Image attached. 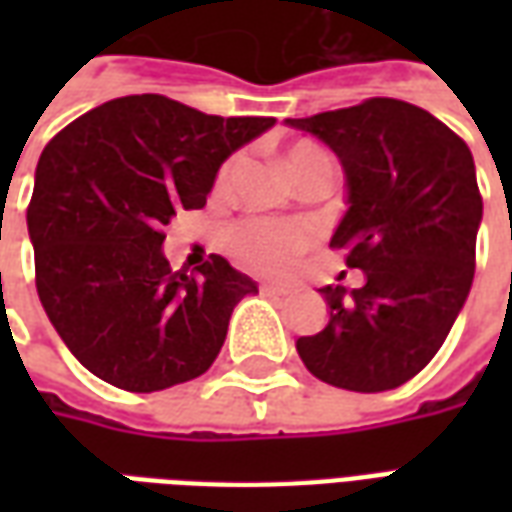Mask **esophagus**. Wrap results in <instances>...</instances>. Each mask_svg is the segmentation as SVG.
<instances>
[{"instance_id": "obj_1", "label": "esophagus", "mask_w": 512, "mask_h": 512, "mask_svg": "<svg viewBox=\"0 0 512 512\" xmlns=\"http://www.w3.org/2000/svg\"><path fill=\"white\" fill-rule=\"evenodd\" d=\"M260 290H263V293H271V296H285V293H290V285H282V282H263Z\"/></svg>"}]
</instances>
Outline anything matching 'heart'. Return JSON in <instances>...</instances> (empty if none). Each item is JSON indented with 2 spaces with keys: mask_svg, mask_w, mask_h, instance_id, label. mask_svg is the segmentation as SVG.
<instances>
[{
  "mask_svg": "<svg viewBox=\"0 0 512 512\" xmlns=\"http://www.w3.org/2000/svg\"><path fill=\"white\" fill-rule=\"evenodd\" d=\"M332 164L329 156L318 145L299 142L288 150V167L296 178H304L312 167ZM233 175V164H227L219 175V183H227ZM312 244V227L290 219H249L235 224L230 230V249L233 255L252 271L274 274L288 266L290 260L301 255Z\"/></svg>",
  "mask_w": 512,
  "mask_h": 512,
  "instance_id": "b5f03b06",
  "label": "heart"
}]
</instances>
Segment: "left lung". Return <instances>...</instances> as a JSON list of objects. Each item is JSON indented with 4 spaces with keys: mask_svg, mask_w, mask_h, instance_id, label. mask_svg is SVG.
Listing matches in <instances>:
<instances>
[{
    "mask_svg": "<svg viewBox=\"0 0 512 512\" xmlns=\"http://www.w3.org/2000/svg\"><path fill=\"white\" fill-rule=\"evenodd\" d=\"M285 123L340 158L348 211L329 246L365 271L362 288H321L329 323L299 337L296 351L326 384L395 389L436 356L472 288L483 219L472 150L430 112L397 98Z\"/></svg>",
    "mask_w": 512,
    "mask_h": 512,
    "instance_id": "obj_1",
    "label": "left lung"
}]
</instances>
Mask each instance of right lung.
<instances>
[{"label":"right lung","instance_id":"1","mask_svg":"<svg viewBox=\"0 0 512 512\" xmlns=\"http://www.w3.org/2000/svg\"><path fill=\"white\" fill-rule=\"evenodd\" d=\"M274 123L126 95L73 120L40 153L27 208L35 285L93 376L158 392L213 365L235 304L257 285L219 255L197 274L172 271L161 230L202 208L224 161Z\"/></svg>","mask_w":512,"mask_h":512}]
</instances>
